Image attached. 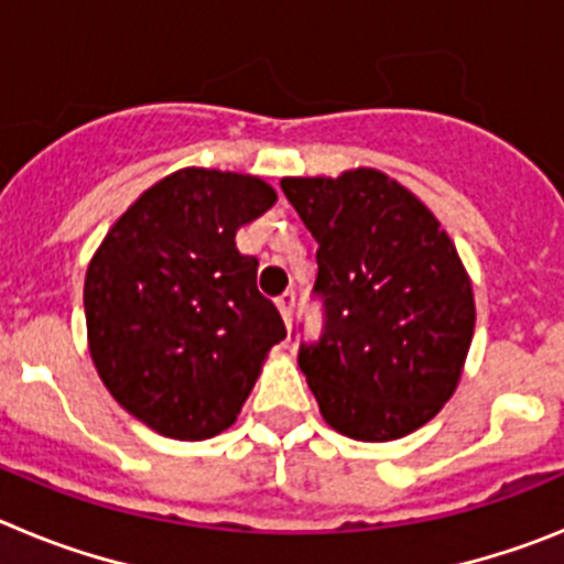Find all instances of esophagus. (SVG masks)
<instances>
[{
    "instance_id": "34e87169",
    "label": "esophagus",
    "mask_w": 564,
    "mask_h": 564,
    "mask_svg": "<svg viewBox=\"0 0 564 564\" xmlns=\"http://www.w3.org/2000/svg\"><path fill=\"white\" fill-rule=\"evenodd\" d=\"M276 307H279V313H282V318H285V325H291L293 307H296V293H293V291L282 293V296L276 299Z\"/></svg>"
}]
</instances>
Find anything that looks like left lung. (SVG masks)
Masks as SVG:
<instances>
[{
    "label": "left lung",
    "mask_w": 564,
    "mask_h": 564,
    "mask_svg": "<svg viewBox=\"0 0 564 564\" xmlns=\"http://www.w3.org/2000/svg\"><path fill=\"white\" fill-rule=\"evenodd\" d=\"M318 242L313 291L325 333L299 347L318 412L356 441H398L455 395L475 293L452 237L415 194L378 169L282 177Z\"/></svg>",
    "instance_id": "1"
}]
</instances>
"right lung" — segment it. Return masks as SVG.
<instances>
[{"label": "right lung", "mask_w": 564, "mask_h": 564, "mask_svg": "<svg viewBox=\"0 0 564 564\" xmlns=\"http://www.w3.org/2000/svg\"><path fill=\"white\" fill-rule=\"evenodd\" d=\"M273 203L276 192L253 174L177 169L115 220L89 259V356L109 395L158 435L226 432L285 338L257 291V257L234 242Z\"/></svg>", "instance_id": "1"}]
</instances>
